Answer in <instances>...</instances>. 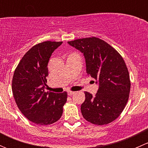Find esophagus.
<instances>
[{"mask_svg":"<svg viewBox=\"0 0 148 148\" xmlns=\"http://www.w3.org/2000/svg\"><path fill=\"white\" fill-rule=\"evenodd\" d=\"M75 93H76L75 92H71V91H69L68 95H69V96H72V95H74Z\"/></svg>","mask_w":148,"mask_h":148,"instance_id":"obj_1","label":"esophagus"}]
</instances>
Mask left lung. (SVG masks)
<instances>
[{"mask_svg": "<svg viewBox=\"0 0 148 148\" xmlns=\"http://www.w3.org/2000/svg\"><path fill=\"white\" fill-rule=\"evenodd\" d=\"M68 44L83 53L86 74L99 84L95 96L84 92L85 100L81 105L84 118L97 125L110 123L120 115L129 99L130 80L123 58L97 37L79 38Z\"/></svg>", "mask_w": 148, "mask_h": 148, "instance_id": "left-lung-1", "label": "left lung"}]
</instances>
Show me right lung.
<instances>
[{
	"label": "right lung",
	"mask_w": 148,
	"mask_h": 148,
	"mask_svg": "<svg viewBox=\"0 0 148 148\" xmlns=\"http://www.w3.org/2000/svg\"><path fill=\"white\" fill-rule=\"evenodd\" d=\"M62 41H44L28 51L16 67L12 92L18 107L31 122L40 125L53 124L61 118L67 92H46L48 63Z\"/></svg>",
	"instance_id": "1"
}]
</instances>
